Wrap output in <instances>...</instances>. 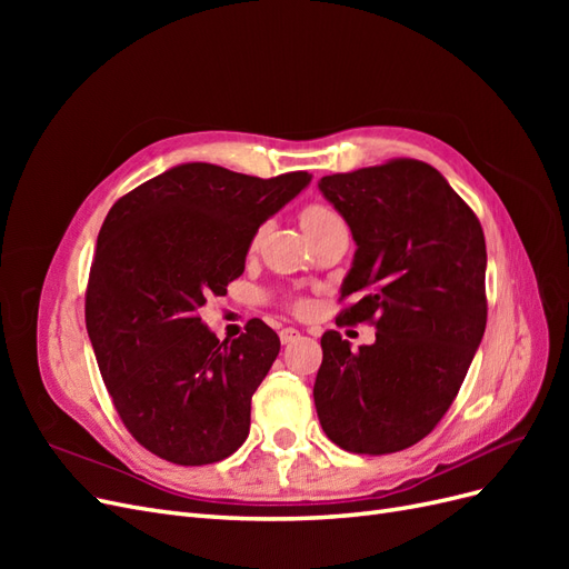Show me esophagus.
<instances>
[{"label": "esophagus", "mask_w": 569, "mask_h": 569, "mask_svg": "<svg viewBox=\"0 0 569 569\" xmlns=\"http://www.w3.org/2000/svg\"><path fill=\"white\" fill-rule=\"evenodd\" d=\"M295 339H299V330H295V327H284V330L280 332L282 343H291Z\"/></svg>", "instance_id": "34e87169"}]
</instances>
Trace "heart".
I'll use <instances>...</instances> for the list:
<instances>
[{
  "label": "heart",
  "mask_w": 569,
  "mask_h": 569,
  "mask_svg": "<svg viewBox=\"0 0 569 569\" xmlns=\"http://www.w3.org/2000/svg\"><path fill=\"white\" fill-rule=\"evenodd\" d=\"M337 220H341V218L335 211L327 209V206H322V203H311V206H306V209L301 211V226H303L306 234H311L316 230H322L327 226H332V222H337ZM258 234H261V232H256V239H258ZM295 306L301 308L303 303L297 301Z\"/></svg>",
  "instance_id": "obj_1"
}]
</instances>
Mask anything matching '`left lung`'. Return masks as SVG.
I'll return each instance as SVG.
<instances>
[{
  "instance_id": "8db88e82",
  "label": "left lung",
  "mask_w": 569,
  "mask_h": 569,
  "mask_svg": "<svg viewBox=\"0 0 569 569\" xmlns=\"http://www.w3.org/2000/svg\"><path fill=\"white\" fill-rule=\"evenodd\" d=\"M320 192L349 222L356 256L337 325L370 322L351 351L330 330L313 399L339 449L403 451L451 408L487 327V244L475 211L437 168L391 159L325 176Z\"/></svg>"
}]
</instances>
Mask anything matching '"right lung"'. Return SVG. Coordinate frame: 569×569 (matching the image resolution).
<instances>
[{"instance_id":"right-lung-1","label":"right lung","mask_w":569,"mask_h":569,"mask_svg":"<svg viewBox=\"0 0 569 569\" xmlns=\"http://www.w3.org/2000/svg\"><path fill=\"white\" fill-rule=\"evenodd\" d=\"M308 182L306 170L263 180L182 163L111 206L84 322L116 412L153 456L209 465L249 437L251 396L280 337L253 318L220 341L199 311L211 295H228L258 228Z\"/></svg>"}]
</instances>
